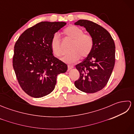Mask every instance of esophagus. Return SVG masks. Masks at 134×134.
I'll use <instances>...</instances> for the list:
<instances>
[{
	"label": "esophagus",
	"instance_id": "34e87169",
	"mask_svg": "<svg viewBox=\"0 0 134 134\" xmlns=\"http://www.w3.org/2000/svg\"><path fill=\"white\" fill-rule=\"evenodd\" d=\"M74 67L73 65H68V70H69L73 69Z\"/></svg>",
	"mask_w": 134,
	"mask_h": 134
}]
</instances>
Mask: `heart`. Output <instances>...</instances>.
Segmentation results:
<instances>
[{"label": "heart", "instance_id": "1", "mask_svg": "<svg viewBox=\"0 0 134 134\" xmlns=\"http://www.w3.org/2000/svg\"><path fill=\"white\" fill-rule=\"evenodd\" d=\"M83 30L74 25L67 27L63 34L67 38L72 41L70 48V52L65 53L62 58L65 63H74L79 59L81 56L85 58L92 52L93 48V39L88 34L83 33ZM51 48L54 55L61 56L63 51L62 48L61 40L58 34H55L51 41Z\"/></svg>", "mask_w": 134, "mask_h": 134}]
</instances>
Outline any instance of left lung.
Instances as JSON below:
<instances>
[{"label":"left lung","instance_id":"8db88e82","mask_svg":"<svg viewBox=\"0 0 134 134\" xmlns=\"http://www.w3.org/2000/svg\"><path fill=\"white\" fill-rule=\"evenodd\" d=\"M74 24L86 28L93 39L92 52L75 66L80 76L75 86L85 93L97 92L106 86L114 68V41L106 29L92 21L80 19Z\"/></svg>","mask_w":134,"mask_h":134}]
</instances>
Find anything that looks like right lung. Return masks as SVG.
<instances>
[{"mask_svg":"<svg viewBox=\"0 0 134 134\" xmlns=\"http://www.w3.org/2000/svg\"><path fill=\"white\" fill-rule=\"evenodd\" d=\"M66 25L64 22H41L26 29L14 45L13 65L17 80L27 94L40 98L55 89L58 74L67 65L53 55L51 41Z\"/></svg>","mask_w":134,"mask_h":134,"instance_id":"add662e5","label":"right lung"}]
</instances>
